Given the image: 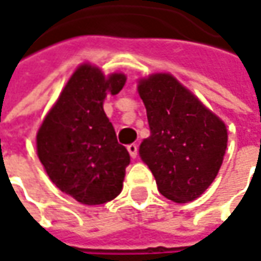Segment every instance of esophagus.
<instances>
[{
	"mask_svg": "<svg viewBox=\"0 0 261 261\" xmlns=\"http://www.w3.org/2000/svg\"><path fill=\"white\" fill-rule=\"evenodd\" d=\"M127 150L131 155V158H136L137 156V145L136 143H131V145L127 146Z\"/></svg>",
	"mask_w": 261,
	"mask_h": 261,
	"instance_id": "1",
	"label": "esophagus"
}]
</instances>
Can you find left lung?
<instances>
[{
	"mask_svg": "<svg viewBox=\"0 0 261 261\" xmlns=\"http://www.w3.org/2000/svg\"><path fill=\"white\" fill-rule=\"evenodd\" d=\"M139 94L150 128L139 147L142 161L165 198L180 204L196 199L222 167L226 125L168 73L140 81Z\"/></svg>",
	"mask_w": 261,
	"mask_h": 261,
	"instance_id": "1",
	"label": "left lung"
}]
</instances>
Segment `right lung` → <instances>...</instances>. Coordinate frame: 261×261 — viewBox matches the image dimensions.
I'll return each mask as SVG.
<instances>
[{
	"label": "right lung",
	"mask_w": 261,
	"mask_h": 261,
	"mask_svg": "<svg viewBox=\"0 0 261 261\" xmlns=\"http://www.w3.org/2000/svg\"><path fill=\"white\" fill-rule=\"evenodd\" d=\"M124 84L122 73L105 78L94 66H80L38 131L37 150L47 174L81 204H105L122 189L130 153L118 143L103 100Z\"/></svg>",
	"instance_id": "right-lung-1"
}]
</instances>
